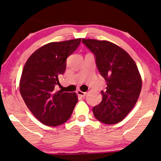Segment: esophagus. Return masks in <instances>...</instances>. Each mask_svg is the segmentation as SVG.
Instances as JSON below:
<instances>
[{"instance_id":"esophagus-1","label":"esophagus","mask_w":161,"mask_h":161,"mask_svg":"<svg viewBox=\"0 0 161 161\" xmlns=\"http://www.w3.org/2000/svg\"><path fill=\"white\" fill-rule=\"evenodd\" d=\"M77 94H78L80 97H84L86 95V92H81L80 90H78V91L77 92Z\"/></svg>"}]
</instances>
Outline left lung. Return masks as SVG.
Here are the masks:
<instances>
[{
  "label": "left lung",
  "mask_w": 161,
  "mask_h": 161,
  "mask_svg": "<svg viewBox=\"0 0 161 161\" xmlns=\"http://www.w3.org/2000/svg\"><path fill=\"white\" fill-rule=\"evenodd\" d=\"M94 55L97 67L106 81V90L101 91L103 100L93 107L97 119L113 125L125 119L137 102L142 81L135 61L115 44L96 39H82Z\"/></svg>",
  "instance_id": "obj_1"
}]
</instances>
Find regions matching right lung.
<instances>
[{"label": "right lung", "mask_w": 161, "mask_h": 161, "mask_svg": "<svg viewBox=\"0 0 161 161\" xmlns=\"http://www.w3.org/2000/svg\"><path fill=\"white\" fill-rule=\"evenodd\" d=\"M81 39L50 42L36 50L26 61L19 82L25 105L42 124L56 127L67 122L76 103L77 94L56 91L58 75L64 73L67 58Z\"/></svg>", "instance_id": "right-lung-1"}]
</instances>
